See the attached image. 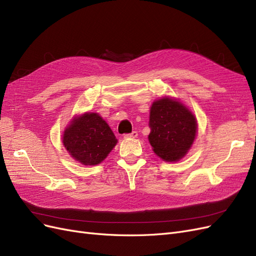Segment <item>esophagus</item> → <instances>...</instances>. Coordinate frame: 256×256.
Wrapping results in <instances>:
<instances>
[{
	"mask_svg": "<svg viewBox=\"0 0 256 256\" xmlns=\"http://www.w3.org/2000/svg\"><path fill=\"white\" fill-rule=\"evenodd\" d=\"M138 136V132L136 131H132V132L129 134H125L124 136V138H134Z\"/></svg>",
	"mask_w": 256,
	"mask_h": 256,
	"instance_id": "1",
	"label": "esophagus"
}]
</instances>
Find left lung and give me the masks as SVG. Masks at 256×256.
<instances>
[{
    "label": "left lung",
    "instance_id": "1",
    "mask_svg": "<svg viewBox=\"0 0 256 256\" xmlns=\"http://www.w3.org/2000/svg\"><path fill=\"white\" fill-rule=\"evenodd\" d=\"M148 126V141L154 152L168 162L184 158L198 134L196 115L180 100L168 96L152 102Z\"/></svg>",
    "mask_w": 256,
    "mask_h": 256
}]
</instances>
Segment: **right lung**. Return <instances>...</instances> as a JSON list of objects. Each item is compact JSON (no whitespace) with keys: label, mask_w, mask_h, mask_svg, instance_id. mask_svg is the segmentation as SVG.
<instances>
[{"label":"right lung","mask_w":256,"mask_h":256,"mask_svg":"<svg viewBox=\"0 0 256 256\" xmlns=\"http://www.w3.org/2000/svg\"><path fill=\"white\" fill-rule=\"evenodd\" d=\"M62 141L68 154L83 166L102 164L118 142L108 122L94 112L74 115Z\"/></svg>","instance_id":"1"}]
</instances>
